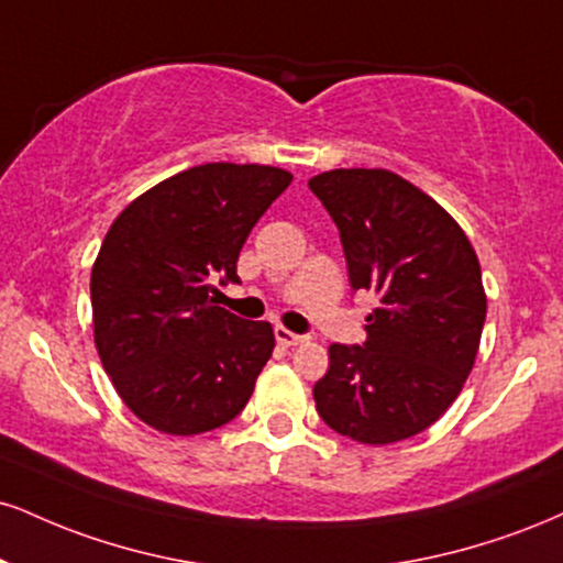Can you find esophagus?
I'll return each instance as SVG.
<instances>
[{"mask_svg":"<svg viewBox=\"0 0 563 563\" xmlns=\"http://www.w3.org/2000/svg\"><path fill=\"white\" fill-rule=\"evenodd\" d=\"M275 338H277V343H280V346H299V343L307 341V338L294 333V330L283 328V324H277V328H275Z\"/></svg>","mask_w":563,"mask_h":563,"instance_id":"34e87169","label":"esophagus"}]
</instances>
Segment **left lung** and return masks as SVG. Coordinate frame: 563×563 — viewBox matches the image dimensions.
Wrapping results in <instances>:
<instances>
[{"mask_svg": "<svg viewBox=\"0 0 563 563\" xmlns=\"http://www.w3.org/2000/svg\"><path fill=\"white\" fill-rule=\"evenodd\" d=\"M309 188L341 230L351 288L377 296L364 346L328 349L317 411L356 443H398L438 422L475 367L487 311L477 254L435 199L390 170H330Z\"/></svg>", "mask_w": 563, "mask_h": 563, "instance_id": "8db88e82", "label": "left lung"}]
</instances>
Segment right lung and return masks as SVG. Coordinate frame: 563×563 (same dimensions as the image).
<instances>
[{"instance_id": "add662e5", "label": "right lung", "mask_w": 563, "mask_h": 563, "mask_svg": "<svg viewBox=\"0 0 563 563\" xmlns=\"http://www.w3.org/2000/svg\"><path fill=\"white\" fill-rule=\"evenodd\" d=\"M294 180L269 165L209 162L133 199L91 269L93 343L148 428L199 435L239 417L273 356L269 322L217 307L256 220Z\"/></svg>"}]
</instances>
